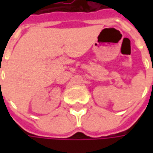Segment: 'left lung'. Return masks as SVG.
<instances>
[{"instance_id":"obj_1","label":"left lung","mask_w":153,"mask_h":153,"mask_svg":"<svg viewBox=\"0 0 153 153\" xmlns=\"http://www.w3.org/2000/svg\"><path fill=\"white\" fill-rule=\"evenodd\" d=\"M152 71H153V69H152Z\"/></svg>"}]
</instances>
